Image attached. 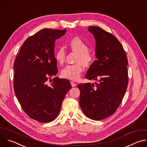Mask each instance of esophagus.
<instances>
[{"label":"esophagus","instance_id":"1","mask_svg":"<svg viewBox=\"0 0 147 147\" xmlns=\"http://www.w3.org/2000/svg\"><path fill=\"white\" fill-rule=\"evenodd\" d=\"M70 83H71V86H72L73 87H76V86H77L75 82H74L73 81H71V82H70Z\"/></svg>","mask_w":147,"mask_h":147}]
</instances>
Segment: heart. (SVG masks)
I'll return each instance as SVG.
<instances>
[{"label":"heart","mask_w":147,"mask_h":147,"mask_svg":"<svg viewBox=\"0 0 147 147\" xmlns=\"http://www.w3.org/2000/svg\"><path fill=\"white\" fill-rule=\"evenodd\" d=\"M69 47L73 51L78 52L75 65H67L61 71L63 77L71 80H78L84 70L83 65L85 66H89L93 60V57L88 52V45L81 38L76 36L73 38L69 44ZM55 57L59 64L64 63L66 57V52L63 48H60L55 53Z\"/></svg>","instance_id":"heart-1"}]
</instances>
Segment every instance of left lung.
<instances>
[{
	"mask_svg": "<svg viewBox=\"0 0 147 147\" xmlns=\"http://www.w3.org/2000/svg\"><path fill=\"white\" fill-rule=\"evenodd\" d=\"M95 39L96 60L90 66L86 78L98 82L78 85L80 105L88 118L100 120L115 112L128 85V61L119 40L99 27L88 28Z\"/></svg>",
	"mask_w": 147,
	"mask_h": 147,
	"instance_id": "obj_1",
	"label": "left lung"
}]
</instances>
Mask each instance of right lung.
<instances>
[{
	"label": "right lung",
	"mask_w": 147,
	"mask_h": 147,
	"mask_svg": "<svg viewBox=\"0 0 147 147\" xmlns=\"http://www.w3.org/2000/svg\"><path fill=\"white\" fill-rule=\"evenodd\" d=\"M66 30L45 28L28 37L14 62V90L23 111L31 118L48 123L58 116L62 102L71 89L69 81L53 78L57 73L55 42Z\"/></svg>",
	"instance_id": "1"
}]
</instances>
